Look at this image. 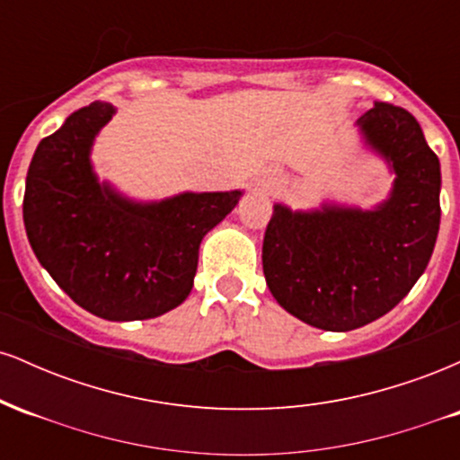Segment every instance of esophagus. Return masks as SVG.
<instances>
[{
    "label": "esophagus",
    "instance_id": "esophagus-1",
    "mask_svg": "<svg viewBox=\"0 0 460 460\" xmlns=\"http://www.w3.org/2000/svg\"><path fill=\"white\" fill-rule=\"evenodd\" d=\"M279 181H281V179H279V175L277 172H266V175L261 177V188L263 190H274L279 186Z\"/></svg>",
    "mask_w": 460,
    "mask_h": 460
}]
</instances>
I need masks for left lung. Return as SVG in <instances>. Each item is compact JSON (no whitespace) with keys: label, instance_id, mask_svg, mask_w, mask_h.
<instances>
[{"label":"left lung","instance_id":"8db88e82","mask_svg":"<svg viewBox=\"0 0 460 460\" xmlns=\"http://www.w3.org/2000/svg\"><path fill=\"white\" fill-rule=\"evenodd\" d=\"M366 149L394 172L372 209L277 203L263 237V274L277 303L322 331L346 332L392 311L417 283L441 223V166L415 116L376 102L357 119Z\"/></svg>","mask_w":460,"mask_h":460}]
</instances>
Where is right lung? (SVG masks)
Segmentation results:
<instances>
[{"instance_id": "right-lung-1", "label": "right lung", "mask_w": 460, "mask_h": 460, "mask_svg": "<svg viewBox=\"0 0 460 460\" xmlns=\"http://www.w3.org/2000/svg\"><path fill=\"white\" fill-rule=\"evenodd\" d=\"M114 114L112 103L94 102L39 142L25 179V234L79 307L112 322L149 320L188 298L200 242L244 192L134 200L99 181L93 145Z\"/></svg>"}]
</instances>
